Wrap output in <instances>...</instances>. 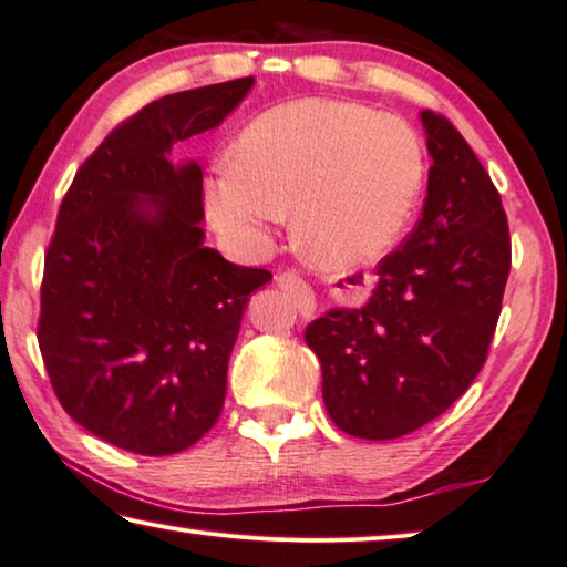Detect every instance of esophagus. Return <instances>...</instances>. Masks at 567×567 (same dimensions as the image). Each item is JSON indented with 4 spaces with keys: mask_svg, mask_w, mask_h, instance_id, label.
Wrapping results in <instances>:
<instances>
[{
    "mask_svg": "<svg viewBox=\"0 0 567 567\" xmlns=\"http://www.w3.org/2000/svg\"><path fill=\"white\" fill-rule=\"evenodd\" d=\"M276 286H278V289L289 291L293 296V301H296V306H299L301 317H311L313 309H317V301H313V291L309 289V284H306L301 276H296L293 271L278 274Z\"/></svg>",
    "mask_w": 567,
    "mask_h": 567,
    "instance_id": "obj_1",
    "label": "esophagus"
}]
</instances>
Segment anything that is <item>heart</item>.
Masks as SVG:
<instances>
[{
  "mask_svg": "<svg viewBox=\"0 0 567 567\" xmlns=\"http://www.w3.org/2000/svg\"><path fill=\"white\" fill-rule=\"evenodd\" d=\"M424 185L414 127L357 102L296 100L258 115L206 181L210 220L246 250L266 246L293 206L301 254L323 268L367 266L392 248Z\"/></svg>",
  "mask_w": 567,
  "mask_h": 567,
  "instance_id": "obj_1",
  "label": "heart"
}]
</instances>
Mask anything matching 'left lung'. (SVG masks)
<instances>
[{
    "mask_svg": "<svg viewBox=\"0 0 567 567\" xmlns=\"http://www.w3.org/2000/svg\"><path fill=\"white\" fill-rule=\"evenodd\" d=\"M420 117L432 155L422 218L379 261L367 306L306 327L331 422L359 440L410 434L467 392L513 261L503 200L477 155L444 115Z\"/></svg>",
    "mask_w": 567,
    "mask_h": 567,
    "instance_id": "1",
    "label": "left lung"
}]
</instances>
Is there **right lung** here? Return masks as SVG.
<instances>
[{
    "mask_svg": "<svg viewBox=\"0 0 567 567\" xmlns=\"http://www.w3.org/2000/svg\"><path fill=\"white\" fill-rule=\"evenodd\" d=\"M250 87L240 78L137 110L62 198L37 341L62 410L120 450L175 454L218 422L248 296L271 278L203 246V173L171 157Z\"/></svg>",
    "mask_w": 567,
    "mask_h": 567,
    "instance_id": "right-lung-1",
    "label": "right lung"
}]
</instances>
